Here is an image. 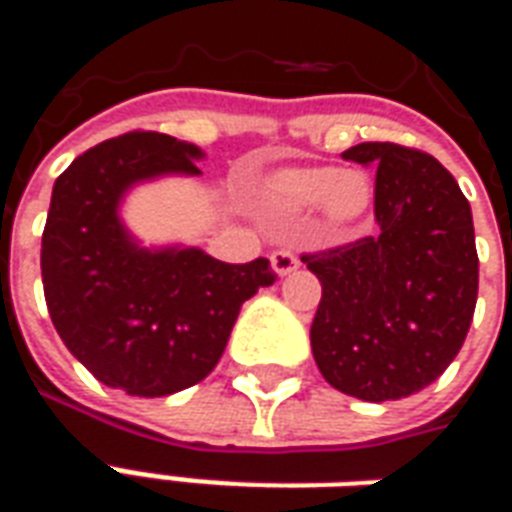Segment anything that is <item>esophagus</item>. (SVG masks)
<instances>
[{
	"label": "esophagus",
	"mask_w": 512,
	"mask_h": 512,
	"mask_svg": "<svg viewBox=\"0 0 512 512\" xmlns=\"http://www.w3.org/2000/svg\"><path fill=\"white\" fill-rule=\"evenodd\" d=\"M271 268H274L277 277H288V274H293V271L299 268V257L293 255L290 249H277V252L271 255Z\"/></svg>",
	"instance_id": "1"
}]
</instances>
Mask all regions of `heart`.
Here are the masks:
<instances>
[{
    "instance_id": "heart-1",
    "label": "heart",
    "mask_w": 512,
    "mask_h": 512,
    "mask_svg": "<svg viewBox=\"0 0 512 512\" xmlns=\"http://www.w3.org/2000/svg\"><path fill=\"white\" fill-rule=\"evenodd\" d=\"M370 202L373 183L359 169L285 167L260 186V205L274 219H296L321 205L332 227H351L370 211Z\"/></svg>"
}]
</instances>
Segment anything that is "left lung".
<instances>
[{"mask_svg": "<svg viewBox=\"0 0 512 512\" xmlns=\"http://www.w3.org/2000/svg\"><path fill=\"white\" fill-rule=\"evenodd\" d=\"M343 158L378 167V233L301 257L323 288L312 356L345 395L400 400L450 367L472 326V208L450 172L422 150L362 142Z\"/></svg>", "mask_w": 512, "mask_h": 512, "instance_id": "1", "label": "left lung"}]
</instances>
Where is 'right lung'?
<instances>
[{
  "label": "right lung",
  "mask_w": 512,
  "mask_h": 512,
  "mask_svg": "<svg viewBox=\"0 0 512 512\" xmlns=\"http://www.w3.org/2000/svg\"><path fill=\"white\" fill-rule=\"evenodd\" d=\"M205 153L156 131L106 139L54 180L40 271L54 329L101 384L164 397L211 373L241 304L274 282L266 257L230 266L200 246H142L120 205L139 183L202 175Z\"/></svg>",
  "instance_id": "right-lung-1"
}]
</instances>
